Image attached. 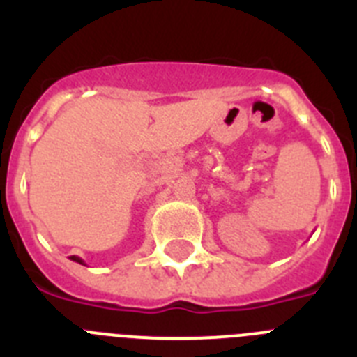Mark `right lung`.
<instances>
[{
    "instance_id": "obj_1",
    "label": "right lung",
    "mask_w": 357,
    "mask_h": 357,
    "mask_svg": "<svg viewBox=\"0 0 357 357\" xmlns=\"http://www.w3.org/2000/svg\"><path fill=\"white\" fill-rule=\"evenodd\" d=\"M69 259L75 261V263H78V264H84V266H85V261L82 259V257H78V255H71V257H69Z\"/></svg>"
}]
</instances>
